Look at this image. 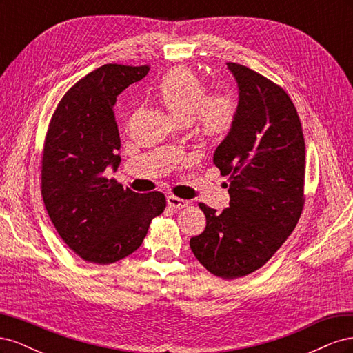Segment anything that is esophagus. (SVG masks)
I'll use <instances>...</instances> for the list:
<instances>
[{
	"mask_svg": "<svg viewBox=\"0 0 353 353\" xmlns=\"http://www.w3.org/2000/svg\"><path fill=\"white\" fill-rule=\"evenodd\" d=\"M168 201V206L172 208V209H184L188 206V201L184 199H179L176 196H168L166 197Z\"/></svg>",
	"mask_w": 353,
	"mask_h": 353,
	"instance_id": "1",
	"label": "esophagus"
}]
</instances>
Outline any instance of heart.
I'll return each instance as SVG.
<instances>
[{
	"label": "heart",
	"mask_w": 353,
	"mask_h": 353,
	"mask_svg": "<svg viewBox=\"0 0 353 353\" xmlns=\"http://www.w3.org/2000/svg\"><path fill=\"white\" fill-rule=\"evenodd\" d=\"M159 99L181 122H193L199 134L219 138L230 131L236 100L227 91L206 92L205 83L188 68L170 70L157 87Z\"/></svg>",
	"instance_id": "1"
}]
</instances>
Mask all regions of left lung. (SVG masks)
Listing matches in <instances>:
<instances>
[{
    "label": "left lung",
    "mask_w": 353,
    "mask_h": 353,
    "mask_svg": "<svg viewBox=\"0 0 353 353\" xmlns=\"http://www.w3.org/2000/svg\"><path fill=\"white\" fill-rule=\"evenodd\" d=\"M239 85L231 130L213 154L230 175V208L199 203L206 228L190 240L205 268L223 280L268 262L293 232L305 205V140L288 94L261 73L227 63Z\"/></svg>",
    "instance_id": "obj_1"
}]
</instances>
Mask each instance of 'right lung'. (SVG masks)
<instances>
[{"mask_svg": "<svg viewBox=\"0 0 353 353\" xmlns=\"http://www.w3.org/2000/svg\"><path fill=\"white\" fill-rule=\"evenodd\" d=\"M150 66L109 63L79 79L51 116L41 157V194L69 249L109 265L140 248L152 219L166 208L160 191L140 194L104 176L121 163L116 99Z\"/></svg>", "mask_w": 353, "mask_h": 353, "instance_id": "right-lung-1", "label": "right lung"}]
</instances>
